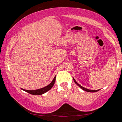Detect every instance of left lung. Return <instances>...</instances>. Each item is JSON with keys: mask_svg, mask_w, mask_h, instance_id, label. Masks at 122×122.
Masks as SVG:
<instances>
[{"mask_svg": "<svg viewBox=\"0 0 122 122\" xmlns=\"http://www.w3.org/2000/svg\"><path fill=\"white\" fill-rule=\"evenodd\" d=\"M73 80H74V82H75V83L76 84H77V85L78 86H79V87H80V88H81V89H82L84 90V91H86V92H97V91H98V90H89V89H86V88H85L83 87V86H81V85H80V84H78V83H77V82L75 81V80L74 79V78H73Z\"/></svg>", "mask_w": 122, "mask_h": 122, "instance_id": "8db88e82", "label": "left lung"}]
</instances>
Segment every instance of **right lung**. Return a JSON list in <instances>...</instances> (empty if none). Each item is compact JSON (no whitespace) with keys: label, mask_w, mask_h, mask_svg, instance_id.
I'll list each match as a JSON object with an SVG mask.
<instances>
[{"label":"right lung","mask_w":122,"mask_h":122,"mask_svg":"<svg viewBox=\"0 0 122 122\" xmlns=\"http://www.w3.org/2000/svg\"><path fill=\"white\" fill-rule=\"evenodd\" d=\"M55 78H56V76H55L53 81H51V83L49 84V85L45 86L44 88L40 89L35 90H28L23 89H22L32 95H42L43 94L45 93V92H48L49 90H50L53 87V86L55 83Z\"/></svg>","instance_id":"obj_1"}]
</instances>
